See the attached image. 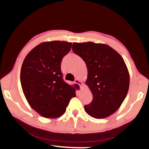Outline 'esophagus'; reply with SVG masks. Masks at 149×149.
Here are the masks:
<instances>
[{
	"label": "esophagus",
	"mask_w": 149,
	"mask_h": 149,
	"mask_svg": "<svg viewBox=\"0 0 149 149\" xmlns=\"http://www.w3.org/2000/svg\"><path fill=\"white\" fill-rule=\"evenodd\" d=\"M74 83H75V84H78V85H79V86L80 87H81V85H83V84H82V82L81 81H80L79 80V79H75V81H74Z\"/></svg>",
	"instance_id": "34e87169"
}]
</instances>
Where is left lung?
<instances>
[{"instance_id":"1","label":"left lung","mask_w":149,"mask_h":149,"mask_svg":"<svg viewBox=\"0 0 149 149\" xmlns=\"http://www.w3.org/2000/svg\"><path fill=\"white\" fill-rule=\"evenodd\" d=\"M72 50L87 65L85 84L92 93L93 100L85 105V112L98 119L114 114L130 86L129 72L122 57L108 45L93 42H74Z\"/></svg>"}]
</instances>
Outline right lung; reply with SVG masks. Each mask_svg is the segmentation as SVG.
I'll use <instances>...</instances> for the list:
<instances>
[{
  "mask_svg": "<svg viewBox=\"0 0 149 149\" xmlns=\"http://www.w3.org/2000/svg\"><path fill=\"white\" fill-rule=\"evenodd\" d=\"M72 42H43L30 51L23 62L20 81L24 94L33 109L42 117L56 118L64 114L74 88L62 78L61 62Z\"/></svg>",
  "mask_w": 149,
  "mask_h": 149,
  "instance_id": "obj_1",
  "label": "right lung"
}]
</instances>
